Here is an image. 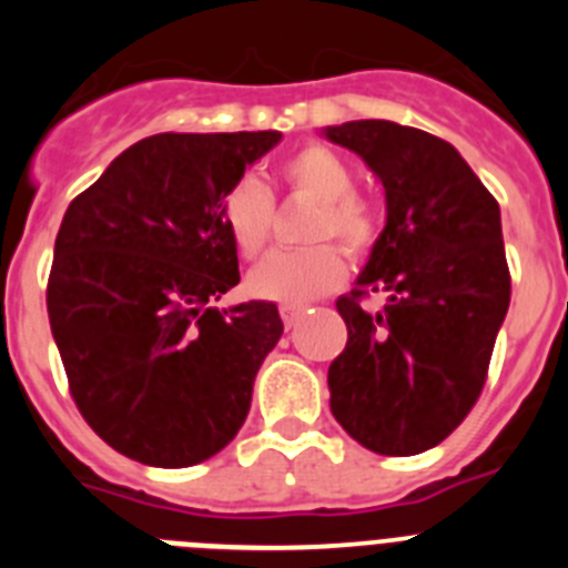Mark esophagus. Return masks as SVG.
I'll list each match as a JSON object with an SVG mask.
<instances>
[{"instance_id":"34e87169","label":"esophagus","mask_w":568,"mask_h":568,"mask_svg":"<svg viewBox=\"0 0 568 568\" xmlns=\"http://www.w3.org/2000/svg\"><path fill=\"white\" fill-rule=\"evenodd\" d=\"M301 315H304V307H295V304H284V307H281V318H284L287 327H295Z\"/></svg>"}]
</instances>
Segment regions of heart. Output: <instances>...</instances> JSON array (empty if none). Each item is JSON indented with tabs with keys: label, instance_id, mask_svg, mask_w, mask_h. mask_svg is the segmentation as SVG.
<instances>
[{
	"label": "heart",
	"instance_id": "b5f03b06",
	"mask_svg": "<svg viewBox=\"0 0 568 568\" xmlns=\"http://www.w3.org/2000/svg\"><path fill=\"white\" fill-rule=\"evenodd\" d=\"M281 184L318 202L307 239L318 241L304 250H278L250 273V290L278 304H307L344 281L346 255H366L381 235L378 204L353 187V164L327 144H304L278 164ZM275 202L258 179H239L222 199V222L233 247L255 258L273 233Z\"/></svg>",
	"mask_w": 568,
	"mask_h": 568
}]
</instances>
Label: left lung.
<instances>
[{"label":"left lung","mask_w":568,"mask_h":568,"mask_svg":"<svg viewBox=\"0 0 568 568\" xmlns=\"http://www.w3.org/2000/svg\"><path fill=\"white\" fill-rule=\"evenodd\" d=\"M386 190V227L335 301L344 353L329 364V409L378 455H418L453 435L489 373L509 310L500 207L449 142L418 128L361 119L327 128ZM378 292L381 311L363 307Z\"/></svg>","instance_id":"1"}]
</instances>
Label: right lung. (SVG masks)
Segmentation results:
<instances>
[{
    "label": "right lung",
    "mask_w": 568,
    "mask_h": 568,
    "mask_svg": "<svg viewBox=\"0 0 568 568\" xmlns=\"http://www.w3.org/2000/svg\"><path fill=\"white\" fill-rule=\"evenodd\" d=\"M278 139L148 135L64 213L50 329L82 418L139 464H202L247 418L255 373L284 324L273 301L210 304L239 284L224 193Z\"/></svg>",
    "instance_id": "1"
}]
</instances>
